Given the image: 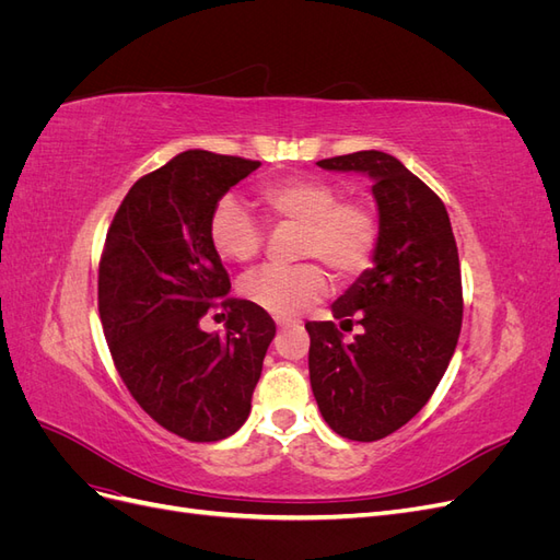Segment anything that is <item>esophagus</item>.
I'll return each mask as SVG.
<instances>
[{"mask_svg":"<svg viewBox=\"0 0 560 560\" xmlns=\"http://www.w3.org/2000/svg\"><path fill=\"white\" fill-rule=\"evenodd\" d=\"M276 325H278L280 329H284V327H292V325H296V319H290V317H276Z\"/></svg>","mask_w":560,"mask_h":560,"instance_id":"34e87169","label":"esophagus"}]
</instances>
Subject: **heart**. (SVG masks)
<instances>
[{"instance_id": "heart-1", "label": "heart", "mask_w": 560, "mask_h": 560, "mask_svg": "<svg viewBox=\"0 0 560 560\" xmlns=\"http://www.w3.org/2000/svg\"><path fill=\"white\" fill-rule=\"evenodd\" d=\"M259 202L276 224L299 226L296 259L325 266L336 282L348 284L374 264L381 243V219L360 198H343L338 184L322 177H284L261 186ZM210 245L222 259L249 264L261 254L264 229L254 217L224 198L210 214ZM327 273L312 261L290 268H261L243 282L254 306L287 317L327 294Z\"/></svg>"}]
</instances>
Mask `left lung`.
I'll return each instance as SVG.
<instances>
[{
	"mask_svg": "<svg viewBox=\"0 0 560 560\" xmlns=\"http://www.w3.org/2000/svg\"><path fill=\"white\" fill-rule=\"evenodd\" d=\"M325 171L374 182L381 243L374 268L331 313L306 322L311 387L327 425L352 442H378L428 404L446 374L463 327V280L446 206L430 186L383 151L317 161Z\"/></svg>",
	"mask_w": 560,
	"mask_h": 560,
	"instance_id": "1",
	"label": "left lung"
}]
</instances>
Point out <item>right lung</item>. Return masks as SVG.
I'll return each instance as SVG.
<instances>
[{
    "mask_svg": "<svg viewBox=\"0 0 560 560\" xmlns=\"http://www.w3.org/2000/svg\"><path fill=\"white\" fill-rule=\"evenodd\" d=\"M261 163L189 149L140 177L118 206L97 270V308L118 376L161 428L219 442L243 428L276 322L229 299L210 214ZM222 307L226 335L199 329Z\"/></svg>",
    "mask_w": 560,
    "mask_h": 560,
    "instance_id": "obj_1",
    "label": "right lung"
}]
</instances>
